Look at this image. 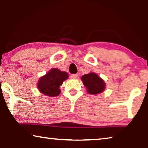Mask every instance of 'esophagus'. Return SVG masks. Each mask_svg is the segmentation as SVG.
Returning <instances> with one entry per match:
<instances>
[{
    "label": "esophagus",
    "mask_w": 148,
    "mask_h": 148,
    "mask_svg": "<svg viewBox=\"0 0 148 148\" xmlns=\"http://www.w3.org/2000/svg\"><path fill=\"white\" fill-rule=\"evenodd\" d=\"M71 77L72 79H76V78H77L78 77V74H72L71 76Z\"/></svg>",
    "instance_id": "esophagus-1"
}]
</instances>
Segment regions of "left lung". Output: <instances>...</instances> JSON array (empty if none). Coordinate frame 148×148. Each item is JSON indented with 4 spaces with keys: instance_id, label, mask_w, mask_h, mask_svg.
<instances>
[{
    "instance_id": "obj_1",
    "label": "left lung",
    "mask_w": 148,
    "mask_h": 148,
    "mask_svg": "<svg viewBox=\"0 0 148 148\" xmlns=\"http://www.w3.org/2000/svg\"><path fill=\"white\" fill-rule=\"evenodd\" d=\"M82 81L87 88V92L91 95H97L103 92L105 89V83L97 74L90 72L82 77Z\"/></svg>"
}]
</instances>
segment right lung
<instances>
[{
    "mask_svg": "<svg viewBox=\"0 0 148 148\" xmlns=\"http://www.w3.org/2000/svg\"><path fill=\"white\" fill-rule=\"evenodd\" d=\"M68 77L69 75L66 72H62L53 68L40 78L37 84V88L41 93L46 96L57 97L61 92L59 87Z\"/></svg>",
    "mask_w": 148,
    "mask_h": 148,
    "instance_id": "1",
    "label": "right lung"
}]
</instances>
